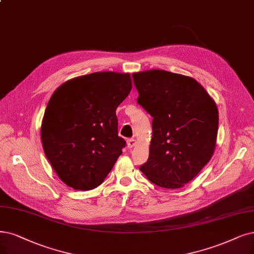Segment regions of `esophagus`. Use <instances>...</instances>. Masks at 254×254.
I'll use <instances>...</instances> for the list:
<instances>
[{"mask_svg":"<svg viewBox=\"0 0 254 254\" xmlns=\"http://www.w3.org/2000/svg\"><path fill=\"white\" fill-rule=\"evenodd\" d=\"M127 147H128V148H132V147H134V146L136 145V140L133 139V138L127 139Z\"/></svg>","mask_w":254,"mask_h":254,"instance_id":"esophagus-1","label":"esophagus"}]
</instances>
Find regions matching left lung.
<instances>
[{
    "instance_id": "8db88e82",
    "label": "left lung",
    "mask_w": 254,
    "mask_h": 254,
    "mask_svg": "<svg viewBox=\"0 0 254 254\" xmlns=\"http://www.w3.org/2000/svg\"><path fill=\"white\" fill-rule=\"evenodd\" d=\"M137 103L153 117L147 161L140 165L152 183L180 189L207 164L217 140L219 112L191 77L163 70L134 73Z\"/></svg>"
}]
</instances>
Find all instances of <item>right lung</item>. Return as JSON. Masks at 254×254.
Listing matches in <instances>:
<instances>
[{"label": "right lung", "mask_w": 254, "mask_h": 254, "mask_svg": "<svg viewBox=\"0 0 254 254\" xmlns=\"http://www.w3.org/2000/svg\"><path fill=\"white\" fill-rule=\"evenodd\" d=\"M132 89L129 74L96 72L65 81L46 108L41 136L45 155L74 190L99 186L122 154L116 109Z\"/></svg>", "instance_id": "add662e5"}]
</instances>
